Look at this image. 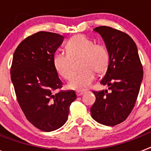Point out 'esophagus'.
Returning a JSON list of instances; mask_svg holds the SVG:
<instances>
[{"instance_id": "34e87169", "label": "esophagus", "mask_w": 151, "mask_h": 151, "mask_svg": "<svg viewBox=\"0 0 151 151\" xmlns=\"http://www.w3.org/2000/svg\"><path fill=\"white\" fill-rule=\"evenodd\" d=\"M84 93H85V91H77L76 95L77 96H81V95H82Z\"/></svg>"}]
</instances>
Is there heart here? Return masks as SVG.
Wrapping results in <instances>:
<instances>
[{
    "label": "heart",
    "instance_id": "b5f03b06",
    "mask_svg": "<svg viewBox=\"0 0 151 151\" xmlns=\"http://www.w3.org/2000/svg\"><path fill=\"white\" fill-rule=\"evenodd\" d=\"M65 52H57L53 57V64L57 72L66 80L73 74L72 60L80 58V67L83 69L72 77L69 87L82 91L89 87L94 79V73H103L106 70L110 54L106 47L94 42L82 35L72 37L66 43Z\"/></svg>",
    "mask_w": 151,
    "mask_h": 151
}]
</instances>
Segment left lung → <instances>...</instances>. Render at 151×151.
<instances>
[{
	"label": "left lung",
	"instance_id": "left-lung-1",
	"mask_svg": "<svg viewBox=\"0 0 151 151\" xmlns=\"http://www.w3.org/2000/svg\"><path fill=\"white\" fill-rule=\"evenodd\" d=\"M94 31L104 41L110 61L101 80L108 90L93 91L96 100L91 114L97 122L113 126L125 121L133 110L143 79V67L137 46L129 35L109 26Z\"/></svg>",
	"mask_w": 151,
	"mask_h": 151
}]
</instances>
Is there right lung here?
I'll use <instances>...</instances> for the list:
<instances>
[{
	"label": "right lung",
	"mask_w": 151,
	"mask_h": 151,
	"mask_svg": "<svg viewBox=\"0 0 151 151\" xmlns=\"http://www.w3.org/2000/svg\"><path fill=\"white\" fill-rule=\"evenodd\" d=\"M64 37L38 32L24 39L13 54L10 75L17 101L26 119L44 132L60 129L76 99L73 90L60 91L63 83L53 57Z\"/></svg>",
	"instance_id": "obj_1"
}]
</instances>
